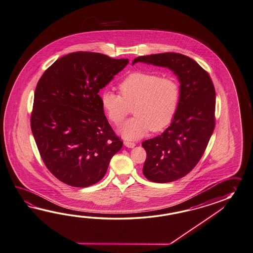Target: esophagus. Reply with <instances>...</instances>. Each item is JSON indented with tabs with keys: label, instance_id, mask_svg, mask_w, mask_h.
Returning a JSON list of instances; mask_svg holds the SVG:
<instances>
[{
	"label": "esophagus",
	"instance_id": "1",
	"mask_svg": "<svg viewBox=\"0 0 253 253\" xmlns=\"http://www.w3.org/2000/svg\"><path fill=\"white\" fill-rule=\"evenodd\" d=\"M124 144L126 147H129V148H133L135 146V143H133V142L126 141Z\"/></svg>",
	"mask_w": 253,
	"mask_h": 253
}]
</instances>
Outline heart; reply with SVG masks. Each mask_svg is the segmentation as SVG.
<instances>
[{
	"label": "heart",
	"mask_w": 253,
	"mask_h": 253,
	"mask_svg": "<svg viewBox=\"0 0 253 253\" xmlns=\"http://www.w3.org/2000/svg\"><path fill=\"white\" fill-rule=\"evenodd\" d=\"M120 94L105 91L101 105L115 126L123 123L133 106L134 118L121 128L127 139H136L149 130L159 132L173 120L178 106L180 88L176 78L150 72H134L119 84Z\"/></svg>",
	"instance_id": "1"
}]
</instances>
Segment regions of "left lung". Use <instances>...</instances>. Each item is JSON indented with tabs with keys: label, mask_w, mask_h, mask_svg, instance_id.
<instances>
[{
	"label": "left lung",
	"mask_w": 253,
	"mask_h": 253,
	"mask_svg": "<svg viewBox=\"0 0 253 253\" xmlns=\"http://www.w3.org/2000/svg\"><path fill=\"white\" fill-rule=\"evenodd\" d=\"M168 67L180 83L176 114L164 132L142 143L147 152L143 174L152 182L168 183L186 176L205 152L215 127L216 93L210 75L181 53H156L135 63Z\"/></svg>",
	"instance_id": "obj_1"
}]
</instances>
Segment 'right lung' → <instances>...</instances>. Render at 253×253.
Masks as SVG:
<instances>
[{
  "label": "right lung",
  "mask_w": 253,
  "mask_h": 253,
  "mask_svg": "<svg viewBox=\"0 0 253 253\" xmlns=\"http://www.w3.org/2000/svg\"><path fill=\"white\" fill-rule=\"evenodd\" d=\"M128 59L77 52L56 60L37 83L31 128L48 170L60 181L85 188L106 175L123 146L98 94Z\"/></svg>",
  "instance_id": "1"
}]
</instances>
